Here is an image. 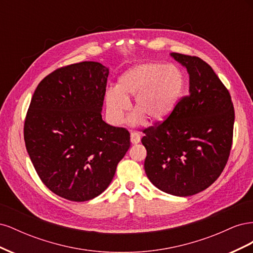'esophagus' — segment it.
Here are the masks:
<instances>
[{
	"label": "esophagus",
	"instance_id": "obj_1",
	"mask_svg": "<svg viewBox=\"0 0 253 253\" xmlns=\"http://www.w3.org/2000/svg\"><path fill=\"white\" fill-rule=\"evenodd\" d=\"M131 142L133 144H137L140 142V134L138 132H135V131L131 132Z\"/></svg>",
	"mask_w": 253,
	"mask_h": 253
}]
</instances>
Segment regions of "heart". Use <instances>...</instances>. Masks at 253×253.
Masks as SVG:
<instances>
[{
    "label": "heart",
    "mask_w": 253,
    "mask_h": 253,
    "mask_svg": "<svg viewBox=\"0 0 253 253\" xmlns=\"http://www.w3.org/2000/svg\"><path fill=\"white\" fill-rule=\"evenodd\" d=\"M185 86V78L180 68L166 65L156 61H149L129 68L121 76L118 88L106 91V106L111 118L121 122L128 109L127 97L134 96L137 111L131 117L137 124L144 115L150 121L167 118L176 108Z\"/></svg>",
    "instance_id": "1"
}]
</instances>
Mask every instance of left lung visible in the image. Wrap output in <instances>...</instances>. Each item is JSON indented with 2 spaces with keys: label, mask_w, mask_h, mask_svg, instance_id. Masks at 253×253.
<instances>
[{
  "label": "left lung",
  "mask_w": 253,
  "mask_h": 253,
  "mask_svg": "<svg viewBox=\"0 0 253 253\" xmlns=\"http://www.w3.org/2000/svg\"><path fill=\"white\" fill-rule=\"evenodd\" d=\"M187 68L189 95L163 122L144 128V171L159 190L190 196L210 187L225 169L233 138L234 108L212 67L195 56L172 52Z\"/></svg>",
  "instance_id": "left-lung-1"
}]
</instances>
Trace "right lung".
<instances>
[{"instance_id": "right-lung-1", "label": "right lung", "mask_w": 253, "mask_h": 253, "mask_svg": "<svg viewBox=\"0 0 253 253\" xmlns=\"http://www.w3.org/2000/svg\"><path fill=\"white\" fill-rule=\"evenodd\" d=\"M109 68L85 61L60 67L37 86L24 124L30 160L51 192L89 201L109 187L129 133L102 120Z\"/></svg>"}]
</instances>
